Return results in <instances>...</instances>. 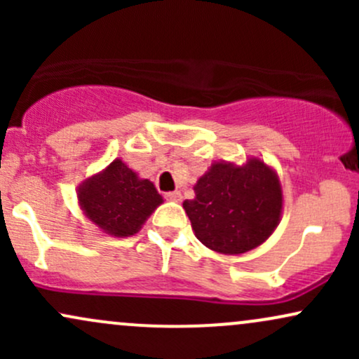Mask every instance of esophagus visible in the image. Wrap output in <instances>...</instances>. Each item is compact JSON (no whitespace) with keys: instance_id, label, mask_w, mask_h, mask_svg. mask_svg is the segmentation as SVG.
<instances>
[{"instance_id":"obj_1","label":"esophagus","mask_w":359,"mask_h":359,"mask_svg":"<svg viewBox=\"0 0 359 359\" xmlns=\"http://www.w3.org/2000/svg\"><path fill=\"white\" fill-rule=\"evenodd\" d=\"M165 199L167 201H174V203H179L182 199V194L179 191H172V192H165Z\"/></svg>"}]
</instances>
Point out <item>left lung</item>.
Here are the masks:
<instances>
[{"label": "left lung", "instance_id": "obj_1", "mask_svg": "<svg viewBox=\"0 0 359 359\" xmlns=\"http://www.w3.org/2000/svg\"><path fill=\"white\" fill-rule=\"evenodd\" d=\"M194 191L184 209L197 240L217 253H246L277 228L282 191L273 170L259 160L245 167L214 163Z\"/></svg>", "mask_w": 359, "mask_h": 359}]
</instances>
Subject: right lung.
Returning a JSON list of instances; mask_svg holds the SVG:
<instances>
[{
	"label": "right lung",
	"instance_id": "obj_1",
	"mask_svg": "<svg viewBox=\"0 0 359 359\" xmlns=\"http://www.w3.org/2000/svg\"><path fill=\"white\" fill-rule=\"evenodd\" d=\"M79 203L86 216L114 236H131L162 203L150 180L138 179L121 160L81 185Z\"/></svg>",
	"mask_w": 359,
	"mask_h": 359
}]
</instances>
